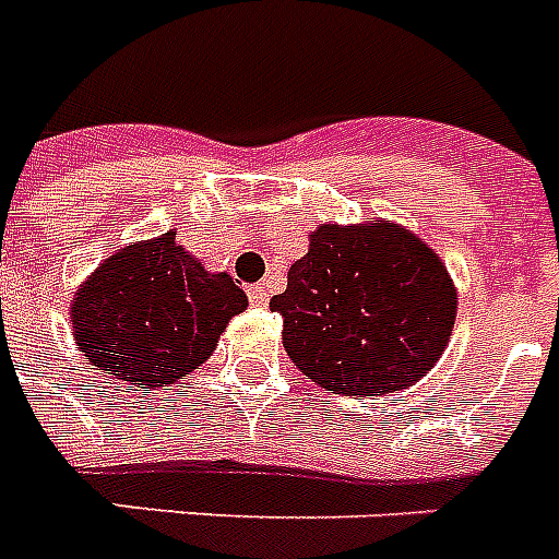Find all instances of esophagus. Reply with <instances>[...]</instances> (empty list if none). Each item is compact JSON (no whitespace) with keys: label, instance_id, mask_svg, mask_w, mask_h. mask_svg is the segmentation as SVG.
<instances>
[{"label":"esophagus","instance_id":"34e87169","mask_svg":"<svg viewBox=\"0 0 559 559\" xmlns=\"http://www.w3.org/2000/svg\"><path fill=\"white\" fill-rule=\"evenodd\" d=\"M247 295L255 307H266V304H270V293H266L264 284H252V287L247 289Z\"/></svg>","mask_w":559,"mask_h":559}]
</instances>
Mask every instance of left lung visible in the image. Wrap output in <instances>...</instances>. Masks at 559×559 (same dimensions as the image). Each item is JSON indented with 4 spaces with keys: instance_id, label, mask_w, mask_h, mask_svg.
<instances>
[{
    "instance_id": "8db88e82",
    "label": "left lung",
    "mask_w": 559,
    "mask_h": 559,
    "mask_svg": "<svg viewBox=\"0 0 559 559\" xmlns=\"http://www.w3.org/2000/svg\"><path fill=\"white\" fill-rule=\"evenodd\" d=\"M270 310L284 319V347L304 376L344 396H382L416 384L442 358L456 287L411 229L321 224Z\"/></svg>"
}]
</instances>
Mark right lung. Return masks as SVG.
Returning a JSON list of instances; mask_svg holds the SVG:
<instances>
[{
    "instance_id": "add662e5",
    "label": "right lung",
    "mask_w": 559,
    "mask_h": 559,
    "mask_svg": "<svg viewBox=\"0 0 559 559\" xmlns=\"http://www.w3.org/2000/svg\"><path fill=\"white\" fill-rule=\"evenodd\" d=\"M249 307L226 272H209L175 233L108 255L71 301L74 342L122 382L171 388L215 353L229 319Z\"/></svg>"
}]
</instances>
